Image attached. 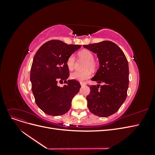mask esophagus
<instances>
[{
  "instance_id": "34e87169",
  "label": "esophagus",
  "mask_w": 155,
  "mask_h": 155,
  "mask_svg": "<svg viewBox=\"0 0 155 155\" xmlns=\"http://www.w3.org/2000/svg\"><path fill=\"white\" fill-rule=\"evenodd\" d=\"M80 85H81V86H84V85H86V83H85V82H80Z\"/></svg>"
}]
</instances>
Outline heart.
I'll use <instances>...</instances> for the list:
<instances>
[{
  "label": "heart",
  "mask_w": 155,
  "mask_h": 155,
  "mask_svg": "<svg viewBox=\"0 0 155 155\" xmlns=\"http://www.w3.org/2000/svg\"><path fill=\"white\" fill-rule=\"evenodd\" d=\"M78 56L80 58L87 61L85 64V68H90L94 70L96 67V63L94 60V55L90 50H82L78 52ZM75 56L74 55H70L67 61V67L70 70H72L75 65ZM91 71L89 69H86L83 71H75L70 75V78L74 80L78 81H83L91 78Z\"/></svg>",
  "instance_id": "obj_1"
}]
</instances>
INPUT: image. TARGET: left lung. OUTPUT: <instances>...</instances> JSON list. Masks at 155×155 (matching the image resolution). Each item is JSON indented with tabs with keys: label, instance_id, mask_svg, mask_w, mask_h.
Returning a JSON list of instances; mask_svg holds the SVG:
<instances>
[{
	"label": "left lung",
	"instance_id": "8db88e82",
	"mask_svg": "<svg viewBox=\"0 0 155 155\" xmlns=\"http://www.w3.org/2000/svg\"><path fill=\"white\" fill-rule=\"evenodd\" d=\"M97 54L100 67L91 80L100 85L90 87L87 107L92 114L108 117L118 110L127 97L129 87V64L123 51L109 41L83 45Z\"/></svg>",
	"mask_w": 155,
	"mask_h": 155
}]
</instances>
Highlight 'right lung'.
<instances>
[{
    "instance_id": "1",
    "label": "right lung",
    "mask_w": 155,
    "mask_h": 155,
    "mask_svg": "<svg viewBox=\"0 0 155 155\" xmlns=\"http://www.w3.org/2000/svg\"><path fill=\"white\" fill-rule=\"evenodd\" d=\"M80 48L81 45L52 40L42 45L36 52L30 72L31 90L36 104L46 114L66 113L71 107L72 98L79 91L78 81L67 80L70 74L67 61ZM63 81L66 85L59 87L58 81Z\"/></svg>"
}]
</instances>
